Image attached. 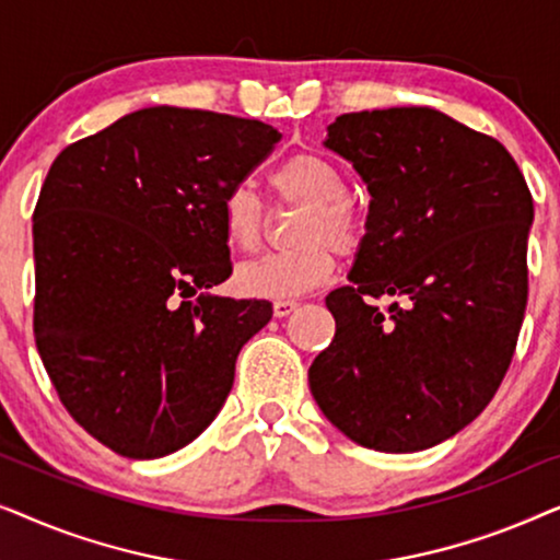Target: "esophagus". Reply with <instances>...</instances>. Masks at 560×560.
Here are the masks:
<instances>
[{
    "label": "esophagus",
    "mask_w": 560,
    "mask_h": 560,
    "mask_svg": "<svg viewBox=\"0 0 560 560\" xmlns=\"http://www.w3.org/2000/svg\"><path fill=\"white\" fill-rule=\"evenodd\" d=\"M295 308H298L295 301H275L272 313H275V318H285V316H290V313H293Z\"/></svg>",
    "instance_id": "obj_1"
}]
</instances>
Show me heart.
I'll return each instance as SVG.
<instances>
[{
	"label": "heart",
	"instance_id": "obj_1",
	"mask_svg": "<svg viewBox=\"0 0 560 560\" xmlns=\"http://www.w3.org/2000/svg\"><path fill=\"white\" fill-rule=\"evenodd\" d=\"M272 186L282 201L303 206L293 240L298 247L259 257L236 270V288L247 298L290 301L324 285L334 272V247L349 255L364 240V221L349 203V183L331 160L295 155L278 167ZM221 224L236 249L262 244L267 211L249 183H236L221 203Z\"/></svg>",
	"mask_w": 560,
	"mask_h": 560
}]
</instances>
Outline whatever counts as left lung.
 I'll return each mask as SVG.
<instances>
[{"label": "left lung", "mask_w": 560, "mask_h": 560, "mask_svg": "<svg viewBox=\"0 0 560 560\" xmlns=\"http://www.w3.org/2000/svg\"><path fill=\"white\" fill-rule=\"evenodd\" d=\"M370 190L366 234L308 385L359 446H439L492 400L527 303L533 196L494 137L431 106L341 114L324 140ZM402 300L382 312L372 296Z\"/></svg>", "instance_id": "left-lung-1"}]
</instances>
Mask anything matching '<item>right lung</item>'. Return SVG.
<instances>
[{"label": "right lung", "instance_id": "right-lung-1", "mask_svg": "<svg viewBox=\"0 0 560 560\" xmlns=\"http://www.w3.org/2000/svg\"><path fill=\"white\" fill-rule=\"evenodd\" d=\"M280 137L257 119L150 106L50 165L33 213L35 343L66 410L119 456L198 439L240 349L272 318L267 301L209 290L232 275L226 190Z\"/></svg>", "mask_w": 560, "mask_h": 560}]
</instances>
